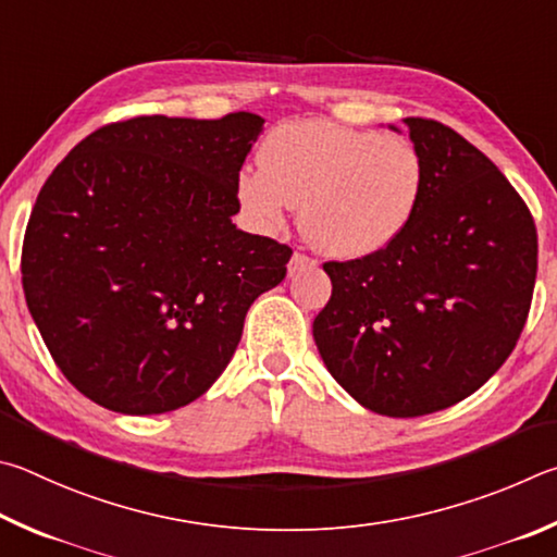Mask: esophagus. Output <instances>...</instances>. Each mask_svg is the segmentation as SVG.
Instances as JSON below:
<instances>
[{
    "label": "esophagus",
    "instance_id": "obj_1",
    "mask_svg": "<svg viewBox=\"0 0 557 557\" xmlns=\"http://www.w3.org/2000/svg\"><path fill=\"white\" fill-rule=\"evenodd\" d=\"M315 259H310V257H306V253H300V251H296L294 257H290V261H288V273L290 276H296L298 271H304V269H308V267H315Z\"/></svg>",
    "mask_w": 557,
    "mask_h": 557
}]
</instances>
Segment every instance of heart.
I'll list each match as a JSON object with an SVG mask.
<instances>
[{
  "label": "heart",
  "instance_id": "heart-1",
  "mask_svg": "<svg viewBox=\"0 0 557 557\" xmlns=\"http://www.w3.org/2000/svg\"><path fill=\"white\" fill-rule=\"evenodd\" d=\"M259 159L237 178L249 218L278 227L290 202L304 205L308 242L335 259L388 247L411 222L423 188V163L411 144L333 122L281 124Z\"/></svg>",
  "mask_w": 557,
  "mask_h": 557
}]
</instances>
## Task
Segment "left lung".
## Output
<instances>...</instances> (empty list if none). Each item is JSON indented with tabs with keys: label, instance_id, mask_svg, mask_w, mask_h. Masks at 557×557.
<instances>
[{
	"label": "left lung",
	"instance_id": "obj_1",
	"mask_svg": "<svg viewBox=\"0 0 557 557\" xmlns=\"http://www.w3.org/2000/svg\"><path fill=\"white\" fill-rule=\"evenodd\" d=\"M404 122L423 163L413 218L382 251L325 263L333 296L313 323L335 382L392 418L455 406L506 362L539 269L533 218L506 175L450 126Z\"/></svg>",
	"mask_w": 557,
	"mask_h": 557
}]
</instances>
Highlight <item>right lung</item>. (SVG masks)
Returning a JSON list of instances; mask_svg holds the SVG:
<instances>
[{
    "mask_svg": "<svg viewBox=\"0 0 557 557\" xmlns=\"http://www.w3.org/2000/svg\"><path fill=\"white\" fill-rule=\"evenodd\" d=\"M263 120L134 116L48 175L26 224L22 284L53 362L90 401L175 411L218 382L290 247L237 230V178Z\"/></svg>",
    "mask_w": 557,
    "mask_h": 557,
    "instance_id": "1",
    "label": "right lung"
}]
</instances>
